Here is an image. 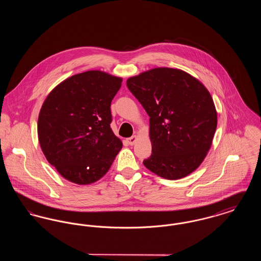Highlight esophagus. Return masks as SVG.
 <instances>
[{"label":"esophagus","instance_id":"34e87169","mask_svg":"<svg viewBox=\"0 0 261 261\" xmlns=\"http://www.w3.org/2000/svg\"><path fill=\"white\" fill-rule=\"evenodd\" d=\"M137 139H138V137H137L136 135H134V136L128 138V139H127V142H128V144H129V145L133 146V145L136 143Z\"/></svg>","mask_w":261,"mask_h":261}]
</instances>
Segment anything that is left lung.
I'll list each match as a JSON object with an SVG mask.
<instances>
[{"label":"left lung","instance_id":"obj_1","mask_svg":"<svg viewBox=\"0 0 261 261\" xmlns=\"http://www.w3.org/2000/svg\"><path fill=\"white\" fill-rule=\"evenodd\" d=\"M126 83L149 116L152 153L144 165L168 180L194 172L211 149L217 126L208 90L194 76L169 67L149 69Z\"/></svg>","mask_w":261,"mask_h":261}]
</instances>
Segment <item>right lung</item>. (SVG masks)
I'll list each match as a JSON object with an SVG mask.
<instances>
[{"label": "right lung", "mask_w": 261, "mask_h": 261, "mask_svg": "<svg viewBox=\"0 0 261 261\" xmlns=\"http://www.w3.org/2000/svg\"><path fill=\"white\" fill-rule=\"evenodd\" d=\"M121 83V77L89 70L63 80L44 100L39 144L64 179L78 185L97 182L122 149L111 128V103Z\"/></svg>", "instance_id": "1"}]
</instances>
